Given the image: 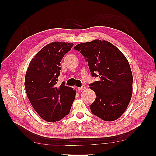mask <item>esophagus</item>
Masks as SVG:
<instances>
[{"mask_svg":"<svg viewBox=\"0 0 156 156\" xmlns=\"http://www.w3.org/2000/svg\"><path fill=\"white\" fill-rule=\"evenodd\" d=\"M86 89V87L85 86H83L82 87H81V88H78V90H79L81 92V91H83V90H85Z\"/></svg>","mask_w":156,"mask_h":156,"instance_id":"34e87169","label":"esophagus"}]
</instances>
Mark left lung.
<instances>
[{
	"label": "left lung",
	"instance_id": "obj_1",
	"mask_svg": "<svg viewBox=\"0 0 156 156\" xmlns=\"http://www.w3.org/2000/svg\"><path fill=\"white\" fill-rule=\"evenodd\" d=\"M73 49L86 59L92 76L99 78L89 84L96 94V100L90 105L92 112L107 122L119 119L133 93V75L128 60L116 46L103 40L79 44Z\"/></svg>",
	"mask_w": 156,
	"mask_h": 156
}]
</instances>
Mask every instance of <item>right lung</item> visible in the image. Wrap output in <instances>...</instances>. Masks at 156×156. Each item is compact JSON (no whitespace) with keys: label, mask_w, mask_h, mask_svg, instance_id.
<instances>
[{"label":"right lung","mask_w":156,"mask_h":156,"mask_svg":"<svg viewBox=\"0 0 156 156\" xmlns=\"http://www.w3.org/2000/svg\"><path fill=\"white\" fill-rule=\"evenodd\" d=\"M73 44L54 41L46 45L30 62L25 79L27 96L38 115L49 122L59 121L69 114L76 90L57 86L60 62Z\"/></svg>","instance_id":"right-lung-1"}]
</instances>
